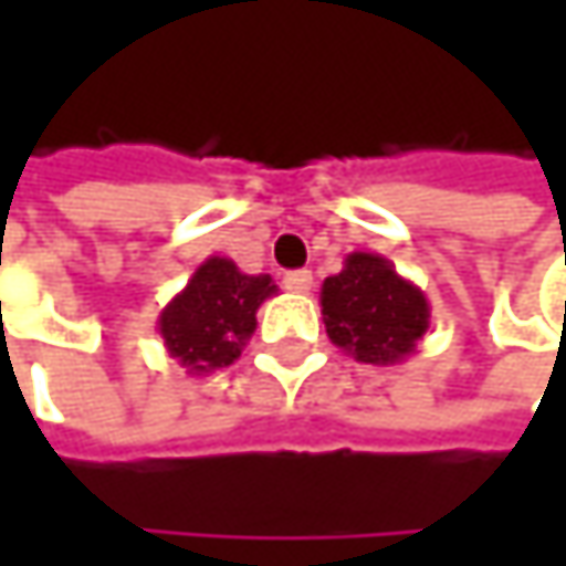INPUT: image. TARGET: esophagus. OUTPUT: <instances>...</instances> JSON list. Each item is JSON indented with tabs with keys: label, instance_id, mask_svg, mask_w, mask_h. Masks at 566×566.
Returning a JSON list of instances; mask_svg holds the SVG:
<instances>
[{
	"label": "esophagus",
	"instance_id": "esophagus-1",
	"mask_svg": "<svg viewBox=\"0 0 566 566\" xmlns=\"http://www.w3.org/2000/svg\"><path fill=\"white\" fill-rule=\"evenodd\" d=\"M284 287L287 291H297V294H307L314 287V275L311 272H287L284 275Z\"/></svg>",
	"mask_w": 566,
	"mask_h": 566
}]
</instances>
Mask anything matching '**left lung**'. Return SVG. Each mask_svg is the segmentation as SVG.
<instances>
[{"label":"left lung","mask_w":566,"mask_h":566,"mask_svg":"<svg viewBox=\"0 0 566 566\" xmlns=\"http://www.w3.org/2000/svg\"><path fill=\"white\" fill-rule=\"evenodd\" d=\"M321 314L331 344L374 367L402 364L429 331V297L377 252H350L324 279Z\"/></svg>","instance_id":"obj_1"}]
</instances>
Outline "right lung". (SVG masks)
Here are the masks:
<instances>
[{
	"label": "right lung",
	"mask_w": 566,
	"mask_h": 566,
	"mask_svg": "<svg viewBox=\"0 0 566 566\" xmlns=\"http://www.w3.org/2000/svg\"><path fill=\"white\" fill-rule=\"evenodd\" d=\"M272 294V275H245L232 259L209 255L157 317L167 354L192 377L235 364Z\"/></svg>",
	"instance_id": "obj_1"
}]
</instances>
